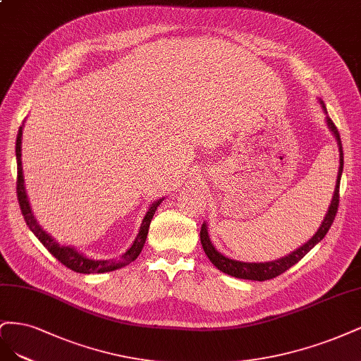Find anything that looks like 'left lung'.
<instances>
[{"label":"left lung","mask_w":361,"mask_h":361,"mask_svg":"<svg viewBox=\"0 0 361 361\" xmlns=\"http://www.w3.org/2000/svg\"><path fill=\"white\" fill-rule=\"evenodd\" d=\"M322 111L325 112V123H327V127L330 129V132L333 133V136L336 137L337 147H339V172H337V180H336V188H334V193L331 197L330 207L327 210V214H325L324 220L321 222L319 229L313 234V237L306 241L303 246H300L298 249H295L294 252L288 253L286 257L276 259V261H270V262H243V261H237V259H231L228 257H225L224 253H220L214 244L210 240V235H208V226L207 224H202L201 226V244L204 247V252L210 259L217 270H220L225 274H229L232 277L237 279H246V281H269V279H273L279 274L285 273L290 267L295 265L301 258L306 257V255L317 246V244L325 237L327 234L333 220L336 217L337 213V207H339V185H341V177H342V171H343V151H342V141H341V135L337 132L334 123L331 121V118L327 115V109H325V104L322 100H319Z\"/></svg>","instance_id":"8db88e82"}]
</instances>
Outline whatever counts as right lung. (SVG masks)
Returning a JSON list of instances; mask_svg holds the SVG:
<instances>
[{
    "label": "right lung",
    "mask_w": 361,
    "mask_h": 361,
    "mask_svg": "<svg viewBox=\"0 0 361 361\" xmlns=\"http://www.w3.org/2000/svg\"><path fill=\"white\" fill-rule=\"evenodd\" d=\"M22 130H24V124L19 127L18 132V137H16V161H18V181H16V192H18V200H19V205H20V212L22 216H24L25 222L28 225V228L32 231V234L36 235L43 246L48 249L54 257L60 261L61 264H64L67 269H71L76 273H82V274H91V273H108V271H114L118 270L121 267H126L127 264L133 262L139 253H141L145 240H147V234H148V228L151 224V219H153L157 207L161 204V200L156 201L148 207V212L145 213L141 228H139L137 235L133 241L132 246L127 249L121 258L118 259H94L87 257L85 253H82L80 250H78L73 246H66V244H60L58 243L51 234H48L37 222V219L34 217V213L31 210V205L28 201V195L25 190V183H24V173H22Z\"/></svg>",
    "instance_id": "obj_1"
}]
</instances>
